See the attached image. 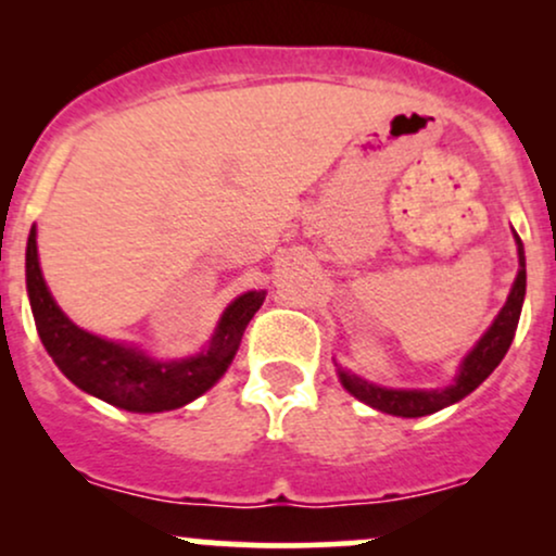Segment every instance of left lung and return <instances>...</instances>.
Wrapping results in <instances>:
<instances>
[{
  "label": "left lung",
  "instance_id": "obj_1",
  "mask_svg": "<svg viewBox=\"0 0 556 556\" xmlns=\"http://www.w3.org/2000/svg\"><path fill=\"white\" fill-rule=\"evenodd\" d=\"M518 242V261L520 269L515 277L513 290H509L507 303L502 305L500 316L494 318V324L486 329V334L476 342V348L465 355L460 363V371L455 376V384L444 389H387L371 381L361 379V376L342 371L340 368V381L353 397H358L366 405H371L374 410L389 413V416L400 418H420L431 416V413L442 410L446 405H455L465 394H470L478 384L489 379V374L500 366L504 355H507L509 344H513L515 329H518L520 311H522V298H526V251H522V242L515 235Z\"/></svg>",
  "mask_w": 556,
  "mask_h": 556
}]
</instances>
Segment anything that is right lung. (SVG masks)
Here are the masks:
<instances>
[{"instance_id":"obj_1","label":"right lung","mask_w":556,"mask_h":556,"mask_svg":"<svg viewBox=\"0 0 556 556\" xmlns=\"http://www.w3.org/2000/svg\"><path fill=\"white\" fill-rule=\"evenodd\" d=\"M25 285L34 311L38 337L62 374L83 392L130 413H164L201 397L238 355L242 331L264 303L266 292L253 290L227 305L212 344L193 358L154 361L143 350L112 342L75 327L54 303L38 266L36 227H30L25 248Z\"/></svg>"}]
</instances>
